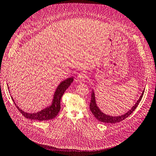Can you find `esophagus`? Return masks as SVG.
I'll return each mask as SVG.
<instances>
[{
    "label": "esophagus",
    "mask_w": 156,
    "mask_h": 156,
    "mask_svg": "<svg viewBox=\"0 0 156 156\" xmlns=\"http://www.w3.org/2000/svg\"><path fill=\"white\" fill-rule=\"evenodd\" d=\"M77 80L78 82H80V83H82L86 79V74L85 73H83V72H80L77 76Z\"/></svg>",
    "instance_id": "34e87169"
}]
</instances>
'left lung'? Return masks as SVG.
<instances>
[{"label": "left lung", "instance_id": "left-lung-1", "mask_svg": "<svg viewBox=\"0 0 156 156\" xmlns=\"http://www.w3.org/2000/svg\"><path fill=\"white\" fill-rule=\"evenodd\" d=\"M144 90L143 91V92H142V94L141 95L140 98L138 100L137 103L135 104V105H134L133 107L128 112H127L126 113H125L124 115H121V116H118V117L110 116V115H108L105 114L104 113L101 112L99 109L98 107L97 106V105L96 103V99H95L94 93L93 92H92V96H91V101L90 103V110L92 112V113H93L94 117H96L98 120H99L100 122H104V123H108V124L109 123L115 124L117 122H120L122 121L124 119H126V118H127L134 111V110L136 109V107L138 106V105H139L140 102L141 101L142 97H143Z\"/></svg>", "mask_w": 156, "mask_h": 156}]
</instances>
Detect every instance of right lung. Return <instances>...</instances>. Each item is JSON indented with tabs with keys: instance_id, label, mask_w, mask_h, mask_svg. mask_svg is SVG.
Wrapping results in <instances>:
<instances>
[{
	"instance_id": "right-lung-1",
	"label": "right lung",
	"mask_w": 156,
	"mask_h": 156,
	"mask_svg": "<svg viewBox=\"0 0 156 156\" xmlns=\"http://www.w3.org/2000/svg\"><path fill=\"white\" fill-rule=\"evenodd\" d=\"M73 82V78L71 77L65 80L64 81H63V82L60 83L57 87V89L55 92V94H54L51 105L37 113H29L24 112L23 111H22V110L20 109V108L18 106H16L12 97L11 98H12V100L13 101V102H14L15 106L18 108V110L25 118L29 119L30 120H39V121H43V120L44 121V120H51L55 118L58 115V112H60V99H61V98L63 96L64 92L66 90L67 88L69 87V85Z\"/></svg>"
}]
</instances>
